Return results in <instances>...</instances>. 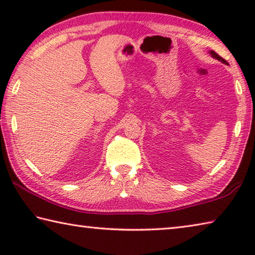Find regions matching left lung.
I'll return each mask as SVG.
<instances>
[{"mask_svg": "<svg viewBox=\"0 0 255 255\" xmlns=\"http://www.w3.org/2000/svg\"><path fill=\"white\" fill-rule=\"evenodd\" d=\"M209 53H210V55L211 56H213V57L215 58V59H218L219 60V62H222V63H224V64H227V62H226V60L225 59H224L223 57H221V56H219L217 53H215V51L214 50H210L209 51Z\"/></svg>", "mask_w": 255, "mask_h": 255, "instance_id": "1", "label": "left lung"}]
</instances>
